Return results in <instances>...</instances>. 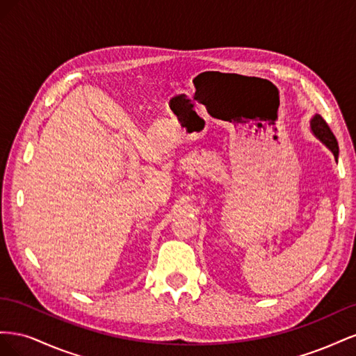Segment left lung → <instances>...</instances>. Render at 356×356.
Returning a JSON list of instances; mask_svg holds the SVG:
<instances>
[{"label": "left lung", "mask_w": 356, "mask_h": 356, "mask_svg": "<svg viewBox=\"0 0 356 356\" xmlns=\"http://www.w3.org/2000/svg\"><path fill=\"white\" fill-rule=\"evenodd\" d=\"M310 132L314 134L315 138H318L319 141L324 144L330 152L334 154V157H339V144L336 136L332 135L330 131L328 124L325 123L324 118H322L319 114H315L310 118Z\"/></svg>", "instance_id": "left-lung-1"}]
</instances>
